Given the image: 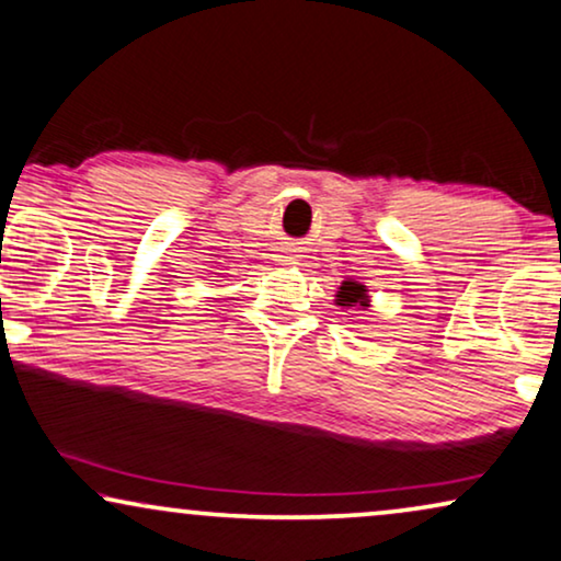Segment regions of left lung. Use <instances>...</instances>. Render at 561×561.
<instances>
[{
  "mask_svg": "<svg viewBox=\"0 0 561 561\" xmlns=\"http://www.w3.org/2000/svg\"><path fill=\"white\" fill-rule=\"evenodd\" d=\"M336 305H342V308H357V310L370 308L365 285H359V282H352V279L342 282V287H339L336 293Z\"/></svg>",
  "mask_w": 561,
  "mask_h": 561,
  "instance_id": "obj_1",
  "label": "left lung"
}]
</instances>
